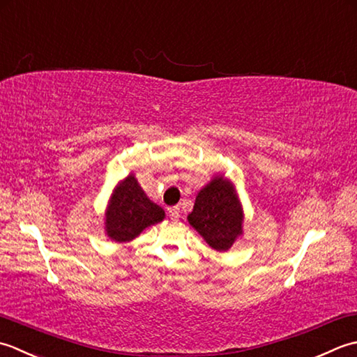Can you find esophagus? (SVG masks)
Returning <instances> with one entry per match:
<instances>
[{"label": "esophagus", "instance_id": "esophagus-1", "mask_svg": "<svg viewBox=\"0 0 357 357\" xmlns=\"http://www.w3.org/2000/svg\"><path fill=\"white\" fill-rule=\"evenodd\" d=\"M168 214L172 220H177L180 217V208L178 206H171L168 208Z\"/></svg>", "mask_w": 357, "mask_h": 357}]
</instances>
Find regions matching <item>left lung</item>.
Here are the masks:
<instances>
[{"instance_id":"1","label":"left lung","mask_w":357,"mask_h":357,"mask_svg":"<svg viewBox=\"0 0 357 357\" xmlns=\"http://www.w3.org/2000/svg\"><path fill=\"white\" fill-rule=\"evenodd\" d=\"M188 220L214 250H229L242 234V211L228 181L215 177L203 188Z\"/></svg>"}]
</instances>
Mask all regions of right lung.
I'll return each instance as SVG.
<instances>
[{
  "instance_id": "right-lung-1",
  "label": "right lung",
  "mask_w": 357,
  "mask_h": 357,
  "mask_svg": "<svg viewBox=\"0 0 357 357\" xmlns=\"http://www.w3.org/2000/svg\"><path fill=\"white\" fill-rule=\"evenodd\" d=\"M165 211L152 203L137 180L129 176L115 189L106 213L107 236L117 242H129L151 225L162 222Z\"/></svg>"
}]
</instances>
